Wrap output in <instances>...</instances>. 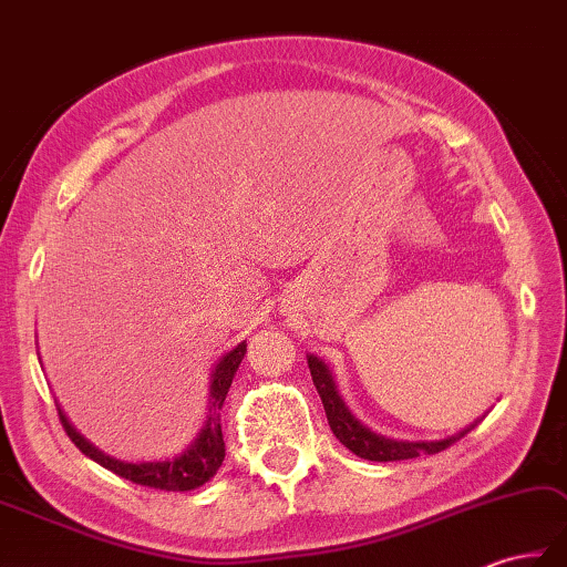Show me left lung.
I'll list each match as a JSON object with an SVG mask.
<instances>
[{"mask_svg":"<svg viewBox=\"0 0 567 567\" xmlns=\"http://www.w3.org/2000/svg\"><path fill=\"white\" fill-rule=\"evenodd\" d=\"M308 367H310V375H312V383H316L320 400L324 405V414H327V422H330V430L332 434L342 442L351 454H357L359 458H369V461H405V458H417L424 454H439V451L449 449L454 442H458L461 436L468 434L471 430H475L477 422L465 426L458 434L454 436H446V439H439V442H398V439H388L371 432L369 426H363L354 414L349 412V408L344 405V400L339 398L337 393V385L330 369H327V363L322 359H318L316 354H308Z\"/></svg>","mask_w":567,"mask_h":567,"instance_id":"8db88e82","label":"left lung"}]
</instances>
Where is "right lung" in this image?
Masks as SVG:
<instances>
[{"instance_id":"add662e5","label":"right lung","mask_w":567,"mask_h":567,"mask_svg":"<svg viewBox=\"0 0 567 567\" xmlns=\"http://www.w3.org/2000/svg\"><path fill=\"white\" fill-rule=\"evenodd\" d=\"M245 351H247V342H240L235 349H230L228 354H223L220 361L216 363V369L210 373V408H208L206 424L200 426V432L196 434L194 442L174 458L125 463L104 454V451H99L94 444L86 442V439L70 424L65 412L58 408L60 422L65 426L72 444L78 446L84 456H90L99 465H104L106 471L125 477V481H131L135 485H145V487L167 489V493H186V489H196L204 483H208L223 465L225 442H223V430H220V410H223L225 395H228V390L233 385L235 371L240 369V361L245 359Z\"/></svg>"}]
</instances>
